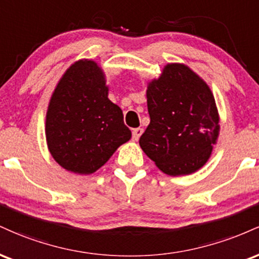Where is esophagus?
Segmentation results:
<instances>
[{"label": "esophagus", "instance_id": "esophagus-1", "mask_svg": "<svg viewBox=\"0 0 259 259\" xmlns=\"http://www.w3.org/2000/svg\"><path fill=\"white\" fill-rule=\"evenodd\" d=\"M142 133H144V129H141V127H136V129L133 130V139L135 140V141H138L140 139V136L142 135Z\"/></svg>", "mask_w": 259, "mask_h": 259}]
</instances>
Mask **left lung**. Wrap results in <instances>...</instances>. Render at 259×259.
Returning <instances> with one entry per match:
<instances>
[{
  "label": "left lung",
  "instance_id": "left-lung-1",
  "mask_svg": "<svg viewBox=\"0 0 259 259\" xmlns=\"http://www.w3.org/2000/svg\"><path fill=\"white\" fill-rule=\"evenodd\" d=\"M150 124L140 147L163 173L197 171L209 159L219 136V114L207 82L183 63H168L147 84Z\"/></svg>",
  "mask_w": 259,
  "mask_h": 259
}]
</instances>
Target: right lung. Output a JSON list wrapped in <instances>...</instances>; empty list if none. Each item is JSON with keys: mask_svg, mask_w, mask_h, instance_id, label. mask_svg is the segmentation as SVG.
Here are the masks:
<instances>
[{"mask_svg": "<svg viewBox=\"0 0 259 259\" xmlns=\"http://www.w3.org/2000/svg\"><path fill=\"white\" fill-rule=\"evenodd\" d=\"M123 111L108 99L102 68L79 59L59 79L46 113V141L65 170L89 175L132 139Z\"/></svg>", "mask_w": 259, "mask_h": 259, "instance_id": "add662e5", "label": "right lung"}]
</instances>
